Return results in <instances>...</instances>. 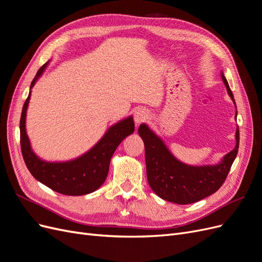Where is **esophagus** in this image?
<instances>
[{
  "instance_id": "34e87169",
  "label": "esophagus",
  "mask_w": 262,
  "mask_h": 262,
  "mask_svg": "<svg viewBox=\"0 0 262 262\" xmlns=\"http://www.w3.org/2000/svg\"><path fill=\"white\" fill-rule=\"evenodd\" d=\"M147 117H148V115L144 109H138L136 114H134V122H136V125L138 126V125H140V123L144 122L147 119Z\"/></svg>"
}]
</instances>
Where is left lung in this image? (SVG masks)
<instances>
[{"label": "left lung", "mask_w": 262, "mask_h": 262, "mask_svg": "<svg viewBox=\"0 0 262 262\" xmlns=\"http://www.w3.org/2000/svg\"><path fill=\"white\" fill-rule=\"evenodd\" d=\"M221 75L229 97L235 104L233 93L223 72ZM139 134L144 142L146 175L149 187L162 199L177 204L194 203L216 192L228 175L239 145V130L237 128L235 134L236 145L234 149L222 158L220 163L193 166L177 160L164 141L150 130L147 124L142 123L139 126Z\"/></svg>", "instance_id": "8db88e82"}]
</instances>
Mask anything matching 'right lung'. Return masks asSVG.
Instances as JSON below:
<instances>
[{
	"label": "right lung",
	"mask_w": 262,
	"mask_h": 262,
	"mask_svg": "<svg viewBox=\"0 0 262 262\" xmlns=\"http://www.w3.org/2000/svg\"><path fill=\"white\" fill-rule=\"evenodd\" d=\"M49 61L38 70L30 84L28 97L20 116V147L23 158L35 179L53 191L66 195H84L94 192L104 184L109 170L110 160L118 145L134 131L133 117L129 116L113 124L102 138L86 153L64 162H48L39 157L31 147L26 132V115L31 89L43 74Z\"/></svg>",
	"instance_id": "obj_1"
}]
</instances>
